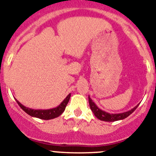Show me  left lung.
<instances>
[{"mask_svg":"<svg viewBox=\"0 0 156 156\" xmlns=\"http://www.w3.org/2000/svg\"><path fill=\"white\" fill-rule=\"evenodd\" d=\"M88 99H89V105H90V109L93 112V113L94 114L95 116L97 117L98 119H100V120L105 121V122H114V121L121 120V119H125V118H126L127 116H129L130 114L133 113V112L135 111V109L137 108V106L139 105L138 104L137 105L135 106L134 108H132L131 110L125 112H122V113L111 114L108 113V112H106L103 111V110L100 109V108L94 104V102L93 101L90 99V96L88 97Z\"/></svg>","mask_w":156,"mask_h":156,"instance_id":"left-lung-1","label":"left lung"}]
</instances>
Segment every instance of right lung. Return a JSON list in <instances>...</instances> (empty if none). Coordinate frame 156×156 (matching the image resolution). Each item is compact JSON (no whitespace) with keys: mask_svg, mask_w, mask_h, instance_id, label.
<instances>
[{"mask_svg":"<svg viewBox=\"0 0 156 156\" xmlns=\"http://www.w3.org/2000/svg\"><path fill=\"white\" fill-rule=\"evenodd\" d=\"M70 96H71V94H68V96L64 99L62 102L59 105L58 107L54 108H51V109H45V110H41V109H32V108H27L25 107L24 105L19 102V101L16 100L18 105H19L20 107H21L22 109L24 112H26L28 115H31L33 117H37V118H39L41 119H44V120H48V119H55L56 117L59 116L60 115H62L63 112L66 109V107L68 104L69 101Z\"/></svg>","mask_w":156,"mask_h":156,"instance_id":"add662e5","label":"right lung"}]
</instances>
